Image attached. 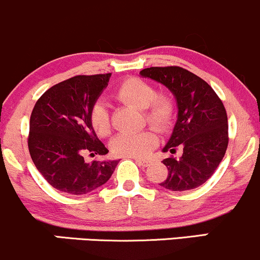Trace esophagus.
<instances>
[{
  "label": "esophagus",
  "instance_id": "esophagus-1",
  "mask_svg": "<svg viewBox=\"0 0 260 260\" xmlns=\"http://www.w3.org/2000/svg\"><path fill=\"white\" fill-rule=\"evenodd\" d=\"M134 160H136V162L139 164L140 166H143V168H147V166L150 165V161H149V160L139 159V157H134Z\"/></svg>",
  "mask_w": 260,
  "mask_h": 260
}]
</instances>
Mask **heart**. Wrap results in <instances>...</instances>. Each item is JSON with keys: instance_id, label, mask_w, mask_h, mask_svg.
<instances>
[{"instance_id": "b5f03b06", "label": "heart", "mask_w": 260, "mask_h": 260, "mask_svg": "<svg viewBox=\"0 0 260 260\" xmlns=\"http://www.w3.org/2000/svg\"><path fill=\"white\" fill-rule=\"evenodd\" d=\"M115 96L127 105L144 111V121L160 132H166L174 126L176 105L171 96L156 92L150 83L136 78H128L115 90ZM90 122L100 137L111 133L112 122L109 106L104 101H96L90 110ZM157 144V136L153 129L139 133H121L111 142L113 154L123 157L145 156Z\"/></svg>"}]
</instances>
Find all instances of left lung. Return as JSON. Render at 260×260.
<instances>
[{
    "instance_id": "left-lung-1",
    "label": "left lung",
    "mask_w": 260,
    "mask_h": 260,
    "mask_svg": "<svg viewBox=\"0 0 260 260\" xmlns=\"http://www.w3.org/2000/svg\"><path fill=\"white\" fill-rule=\"evenodd\" d=\"M140 76L169 88L177 103V121L162 151L175 154L181 147L183 153L162 160L169 174L160 186L178 192L202 186L228 149V115L222 101L205 80L177 66L145 68Z\"/></svg>"
}]
</instances>
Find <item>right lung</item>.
<instances>
[{
    "label": "right lung",
    "mask_w": 260,
    "mask_h": 260,
    "mask_svg": "<svg viewBox=\"0 0 260 260\" xmlns=\"http://www.w3.org/2000/svg\"><path fill=\"white\" fill-rule=\"evenodd\" d=\"M110 77L111 73L63 80L45 91L32 109L29 153L45 180L61 192L80 196L96 189L110 180L120 161H84V153H109L91 126L90 110Z\"/></svg>",
    "instance_id": "1"
}]
</instances>
